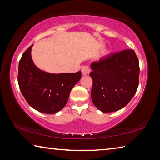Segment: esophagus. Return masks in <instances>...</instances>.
Here are the masks:
<instances>
[{
  "mask_svg": "<svg viewBox=\"0 0 160 160\" xmlns=\"http://www.w3.org/2000/svg\"><path fill=\"white\" fill-rule=\"evenodd\" d=\"M90 71H91L90 68L88 66H83L82 68V69H81V72H82V75H88L90 72Z\"/></svg>",
  "mask_w": 160,
  "mask_h": 160,
  "instance_id": "obj_1",
  "label": "esophagus"
}]
</instances>
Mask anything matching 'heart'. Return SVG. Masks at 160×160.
Wrapping results in <instances>:
<instances>
[{
  "label": "heart",
  "mask_w": 160,
  "mask_h": 160,
  "mask_svg": "<svg viewBox=\"0 0 160 160\" xmlns=\"http://www.w3.org/2000/svg\"><path fill=\"white\" fill-rule=\"evenodd\" d=\"M108 53H109V52H108V51H107V52L104 53V55H107V54H108Z\"/></svg>",
  "instance_id": "1"
}]
</instances>
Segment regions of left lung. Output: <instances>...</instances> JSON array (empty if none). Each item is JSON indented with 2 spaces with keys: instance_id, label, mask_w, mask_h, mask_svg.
Returning <instances> with one entry per match:
<instances>
[{
  "instance_id": "1",
  "label": "left lung",
  "mask_w": 160,
  "mask_h": 160,
  "mask_svg": "<svg viewBox=\"0 0 160 160\" xmlns=\"http://www.w3.org/2000/svg\"><path fill=\"white\" fill-rule=\"evenodd\" d=\"M93 81L92 101L104 113L116 112L126 106L139 83V61L133 50L112 53L90 65Z\"/></svg>"
}]
</instances>
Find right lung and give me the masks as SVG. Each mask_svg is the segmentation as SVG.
<instances>
[{
	"mask_svg": "<svg viewBox=\"0 0 160 160\" xmlns=\"http://www.w3.org/2000/svg\"><path fill=\"white\" fill-rule=\"evenodd\" d=\"M32 44L19 63L18 81L26 101L38 112L52 114L66 106L70 92L81 78V72L54 74L40 70L32 58Z\"/></svg>",
	"mask_w": 160,
	"mask_h": 160,
	"instance_id": "1",
	"label": "right lung"
}]
</instances>
